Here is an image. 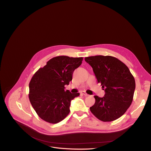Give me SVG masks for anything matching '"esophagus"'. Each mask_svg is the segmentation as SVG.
Here are the masks:
<instances>
[{
	"instance_id": "34e87169",
	"label": "esophagus",
	"mask_w": 151,
	"mask_h": 151,
	"mask_svg": "<svg viewBox=\"0 0 151 151\" xmlns=\"http://www.w3.org/2000/svg\"><path fill=\"white\" fill-rule=\"evenodd\" d=\"M81 94H82V95H83V96H86V97H87V96H89V95L88 94H87L86 93L85 91H82L81 92Z\"/></svg>"
}]
</instances>
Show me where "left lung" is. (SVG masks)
Segmentation results:
<instances>
[{"mask_svg": "<svg viewBox=\"0 0 151 151\" xmlns=\"http://www.w3.org/2000/svg\"><path fill=\"white\" fill-rule=\"evenodd\" d=\"M105 91L103 97L95 96L91 113L103 122L113 121L122 115L130 106L136 87L133 75L125 64L118 58L107 55L85 58Z\"/></svg>", "mask_w": 151, "mask_h": 151, "instance_id": "obj_1", "label": "left lung"}]
</instances>
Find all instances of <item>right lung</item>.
<instances>
[{
  "label": "right lung",
  "instance_id": "1",
  "mask_svg": "<svg viewBox=\"0 0 151 151\" xmlns=\"http://www.w3.org/2000/svg\"><path fill=\"white\" fill-rule=\"evenodd\" d=\"M82 60V57L57 56L34 74L29 83V97L42 119L56 124L68 115L71 100L79 93H71L64 86L72 80L74 70Z\"/></svg>",
  "mask_w": 151,
  "mask_h": 151
}]
</instances>
